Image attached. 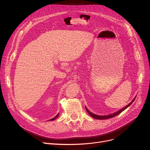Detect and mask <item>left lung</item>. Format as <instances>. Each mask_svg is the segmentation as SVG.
Returning a JSON list of instances; mask_svg holds the SVG:
<instances>
[{"label":"left lung","mask_w":150,"mask_h":150,"mask_svg":"<svg viewBox=\"0 0 150 150\" xmlns=\"http://www.w3.org/2000/svg\"><path fill=\"white\" fill-rule=\"evenodd\" d=\"M135 98L133 99V100L132 101V102L131 103H129V104H128L127 105H126V107H125L124 108H123L122 109H121V110H120L119 111H118V112H117L116 113H113V114H111V115H103V116H102V115H95V114H93V113H92L91 112H90L86 108H85V109H86V110H87V112L88 113V114L91 117H93V118H95V119H98V120H104V119H108V118H112V117H115V116H117V115H118L119 113H120L121 112H122V111H123V110H125L127 108H128V107H129L133 102H134V101L135 100Z\"/></svg>","instance_id":"left-lung-1"}]
</instances>
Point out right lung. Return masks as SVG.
<instances>
[{"instance_id":"right-lung-1","label":"right lung","mask_w":150,"mask_h":150,"mask_svg":"<svg viewBox=\"0 0 150 150\" xmlns=\"http://www.w3.org/2000/svg\"><path fill=\"white\" fill-rule=\"evenodd\" d=\"M59 117V114H57V115L54 118H52V119H51V120H51V121H52V120H55V119H56L57 118Z\"/></svg>"}]
</instances>
